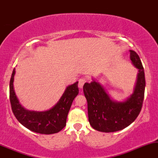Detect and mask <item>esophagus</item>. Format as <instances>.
Masks as SVG:
<instances>
[{"mask_svg": "<svg viewBox=\"0 0 158 158\" xmlns=\"http://www.w3.org/2000/svg\"><path fill=\"white\" fill-rule=\"evenodd\" d=\"M86 82V79L85 78H81V79H79V84H78V86H79V88H81L83 87V85H84L85 83Z\"/></svg>", "mask_w": 158, "mask_h": 158, "instance_id": "34e87169", "label": "esophagus"}]
</instances>
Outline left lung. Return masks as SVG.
I'll return each instance as SVG.
<instances>
[{
	"label": "left lung",
	"instance_id": "left-lung-1",
	"mask_svg": "<svg viewBox=\"0 0 158 158\" xmlns=\"http://www.w3.org/2000/svg\"><path fill=\"white\" fill-rule=\"evenodd\" d=\"M130 51V59L139 73L135 91L123 102L112 101L106 90L95 81L85 83L83 91L88 102V120L92 128L102 132L120 131L138 117L144 99L146 79L143 67L137 52Z\"/></svg>",
	"mask_w": 158,
	"mask_h": 158
}]
</instances>
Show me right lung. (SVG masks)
Segmentation results:
<instances>
[{
    "mask_svg": "<svg viewBox=\"0 0 158 158\" xmlns=\"http://www.w3.org/2000/svg\"><path fill=\"white\" fill-rule=\"evenodd\" d=\"M15 70L12 71L10 82V99L12 112L23 126L30 131L42 135L58 133L66 126L67 117L73 99L79 94L78 81L70 85L57 104L51 109L42 112L27 110L20 105L13 88Z\"/></svg>",
    "mask_w": 158,
    "mask_h": 158,
    "instance_id": "right-lung-1",
    "label": "right lung"
}]
</instances>
